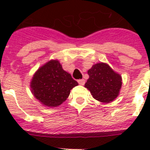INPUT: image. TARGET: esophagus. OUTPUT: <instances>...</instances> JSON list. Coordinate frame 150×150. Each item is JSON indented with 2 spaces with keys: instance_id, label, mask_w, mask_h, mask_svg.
Segmentation results:
<instances>
[{
  "instance_id": "34e87169",
  "label": "esophagus",
  "mask_w": 150,
  "mask_h": 150,
  "mask_svg": "<svg viewBox=\"0 0 150 150\" xmlns=\"http://www.w3.org/2000/svg\"><path fill=\"white\" fill-rule=\"evenodd\" d=\"M78 83L79 85H84L85 84V79H79L77 80Z\"/></svg>"
}]
</instances>
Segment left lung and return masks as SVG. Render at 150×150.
<instances>
[{"mask_svg":"<svg viewBox=\"0 0 150 150\" xmlns=\"http://www.w3.org/2000/svg\"><path fill=\"white\" fill-rule=\"evenodd\" d=\"M89 78L85 84L95 99L109 103L119 95L122 86V77L112 71L109 65L98 63L88 71Z\"/></svg>","mask_w":150,"mask_h":150,"instance_id":"obj_1","label":"left lung"}]
</instances>
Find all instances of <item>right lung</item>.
<instances>
[{
    "instance_id": "right-lung-1",
    "label": "right lung",
    "mask_w": 150,
    "mask_h": 150,
    "mask_svg": "<svg viewBox=\"0 0 150 150\" xmlns=\"http://www.w3.org/2000/svg\"><path fill=\"white\" fill-rule=\"evenodd\" d=\"M78 83L62 69L59 61L51 60L38 69L30 86L36 98L46 107H57L68 98Z\"/></svg>"
}]
</instances>
